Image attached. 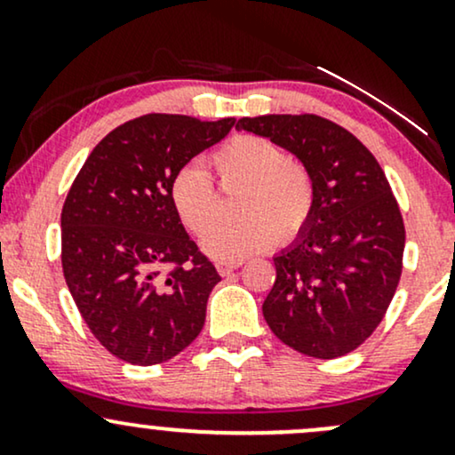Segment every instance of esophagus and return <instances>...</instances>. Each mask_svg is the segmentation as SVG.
I'll return each mask as SVG.
<instances>
[{"label": "esophagus", "instance_id": "obj_1", "mask_svg": "<svg viewBox=\"0 0 455 455\" xmlns=\"http://www.w3.org/2000/svg\"><path fill=\"white\" fill-rule=\"evenodd\" d=\"M239 265H242V260H228V263H218L216 269L220 275H228V274H233Z\"/></svg>", "mask_w": 455, "mask_h": 455}]
</instances>
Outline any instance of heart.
<instances>
[{
	"instance_id": "b5f03b06",
	"label": "heart",
	"mask_w": 455,
	"mask_h": 455,
	"mask_svg": "<svg viewBox=\"0 0 455 455\" xmlns=\"http://www.w3.org/2000/svg\"><path fill=\"white\" fill-rule=\"evenodd\" d=\"M222 186H243L235 222H213L218 212L216 190L201 164H186L171 181V203L192 233H202L203 254L220 263L260 252L280 239L295 237L310 220L315 207V181L299 162L289 160L274 140L242 134L212 156Z\"/></svg>"
}]
</instances>
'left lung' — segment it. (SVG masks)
<instances>
[{
  "label": "left lung",
  "mask_w": 455,
  "mask_h": 455,
  "mask_svg": "<svg viewBox=\"0 0 455 455\" xmlns=\"http://www.w3.org/2000/svg\"><path fill=\"white\" fill-rule=\"evenodd\" d=\"M310 171L315 207L274 257L263 316L286 347L316 359L355 351L383 321L402 274L404 222L383 169L348 130L316 115L242 117Z\"/></svg>",
  "instance_id": "obj_1"
}]
</instances>
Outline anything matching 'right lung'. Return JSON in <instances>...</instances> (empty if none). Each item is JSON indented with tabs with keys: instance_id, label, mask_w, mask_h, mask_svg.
I'll list each match as a JSON object with an SVG mask.
<instances>
[{
	"instance_id": "right-lung-1",
	"label": "right lung",
	"mask_w": 455,
	"mask_h": 455,
	"mask_svg": "<svg viewBox=\"0 0 455 455\" xmlns=\"http://www.w3.org/2000/svg\"><path fill=\"white\" fill-rule=\"evenodd\" d=\"M235 119L151 113L108 132L61 210V265L98 342L134 365L173 359L201 333L220 275L171 203V181ZM173 264L169 275L159 269Z\"/></svg>"
}]
</instances>
